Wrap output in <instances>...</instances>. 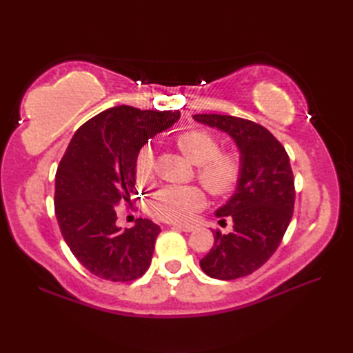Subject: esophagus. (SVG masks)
<instances>
[{
	"mask_svg": "<svg viewBox=\"0 0 353 353\" xmlns=\"http://www.w3.org/2000/svg\"><path fill=\"white\" fill-rule=\"evenodd\" d=\"M174 228L182 229L183 232H192L197 226H194V224H190V223H183V224H174Z\"/></svg>",
	"mask_w": 353,
	"mask_h": 353,
	"instance_id": "esophagus-1",
	"label": "esophagus"
}]
</instances>
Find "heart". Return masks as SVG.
<instances>
[{
	"label": "heart",
	"mask_w": 353,
	"mask_h": 353,
	"mask_svg": "<svg viewBox=\"0 0 353 353\" xmlns=\"http://www.w3.org/2000/svg\"><path fill=\"white\" fill-rule=\"evenodd\" d=\"M177 145L188 159L199 165L197 176L206 190L216 197L228 196L236 188L243 174V154L238 150L220 152V141L206 129H188L177 139ZM134 170L141 182L154 177V153L150 147L139 150ZM205 192L199 186L167 185L150 200V212L161 220L182 221L203 208Z\"/></svg>",
	"instance_id": "heart-1"
}]
</instances>
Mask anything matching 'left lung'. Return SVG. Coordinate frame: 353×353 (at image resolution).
I'll return each mask as SVG.
<instances>
[{
  "instance_id": "obj_1",
  "label": "left lung",
  "mask_w": 353,
  "mask_h": 353,
  "mask_svg": "<svg viewBox=\"0 0 353 353\" xmlns=\"http://www.w3.org/2000/svg\"><path fill=\"white\" fill-rule=\"evenodd\" d=\"M192 118L228 133L243 154L236 190L215 212L232 219L234 230H214L212 249L200 261L201 270L214 279H238L264 265L287 232L296 199L290 157L265 127L249 119L216 114Z\"/></svg>"
}]
</instances>
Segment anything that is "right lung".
I'll return each mask as SVG.
<instances>
[{
    "label": "right lung",
    "instance_id": "add662e5",
    "mask_svg": "<svg viewBox=\"0 0 353 353\" xmlns=\"http://www.w3.org/2000/svg\"><path fill=\"white\" fill-rule=\"evenodd\" d=\"M179 110L110 108L74 133L56 172L54 211L65 243L92 274L130 282L147 272L161 228L138 219L117 226V205L130 203L134 162L150 138L174 124Z\"/></svg>",
    "mask_w": 353,
    "mask_h": 353
}]
</instances>
